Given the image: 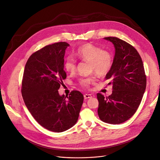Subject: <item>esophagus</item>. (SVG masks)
<instances>
[{
    "instance_id": "34e87169",
    "label": "esophagus",
    "mask_w": 160,
    "mask_h": 160,
    "mask_svg": "<svg viewBox=\"0 0 160 160\" xmlns=\"http://www.w3.org/2000/svg\"><path fill=\"white\" fill-rule=\"evenodd\" d=\"M92 95L90 94H84V98L85 99H89V98H92Z\"/></svg>"
}]
</instances>
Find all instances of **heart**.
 Instances as JSON below:
<instances>
[{"mask_svg":"<svg viewBox=\"0 0 160 160\" xmlns=\"http://www.w3.org/2000/svg\"><path fill=\"white\" fill-rule=\"evenodd\" d=\"M76 54L79 59L90 63L91 70L99 76H106L113 65L112 54L91 43H85L80 46ZM64 68L67 72H74L76 69V61L72 58H68L64 63ZM95 81V78L90 76L80 79L79 83L82 87H88Z\"/></svg>","mask_w":160,"mask_h":160,"instance_id":"b5f03b06","label":"heart"}]
</instances>
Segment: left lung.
<instances>
[{
    "label": "left lung",
    "instance_id": "8db88e82",
    "mask_svg": "<svg viewBox=\"0 0 160 160\" xmlns=\"http://www.w3.org/2000/svg\"><path fill=\"white\" fill-rule=\"evenodd\" d=\"M115 47L113 65L106 76L112 84V95L97 93L98 115L111 124L129 120L137 112L146 88V76L142 58L132 45L116 37H106Z\"/></svg>",
    "mask_w": 160,
    "mask_h": 160
}]
</instances>
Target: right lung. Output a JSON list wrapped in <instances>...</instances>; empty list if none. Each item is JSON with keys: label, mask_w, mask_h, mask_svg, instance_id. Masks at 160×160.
<instances>
[{"label": "right lung", "mask_w": 160, "mask_h": 160, "mask_svg": "<svg viewBox=\"0 0 160 160\" xmlns=\"http://www.w3.org/2000/svg\"><path fill=\"white\" fill-rule=\"evenodd\" d=\"M67 42L48 45L33 53L23 72L22 95L29 112L44 128L63 132L74 126L83 103V95L73 90L68 96L58 90L67 78L64 56Z\"/></svg>", "instance_id": "right-lung-1"}]
</instances>
